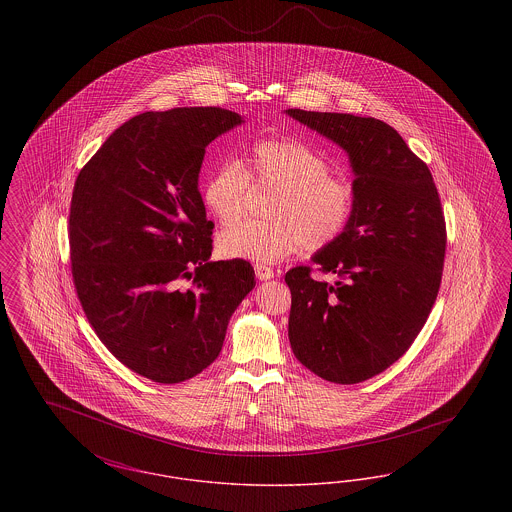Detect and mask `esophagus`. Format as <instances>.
I'll use <instances>...</instances> for the list:
<instances>
[{
	"instance_id": "1",
	"label": "esophagus",
	"mask_w": 512,
	"mask_h": 512,
	"mask_svg": "<svg viewBox=\"0 0 512 512\" xmlns=\"http://www.w3.org/2000/svg\"><path fill=\"white\" fill-rule=\"evenodd\" d=\"M255 276H257L259 280H270V278H274V270L267 267V265L257 263V265H255Z\"/></svg>"
}]
</instances>
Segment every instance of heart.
<instances>
[{
	"label": "heart",
	"mask_w": 512,
	"mask_h": 512,
	"mask_svg": "<svg viewBox=\"0 0 512 512\" xmlns=\"http://www.w3.org/2000/svg\"><path fill=\"white\" fill-rule=\"evenodd\" d=\"M274 189L267 221H248L220 232L219 251L230 259L276 263L299 249L320 251L347 232L357 186L332 171L330 159L297 138H270L251 147L245 169L224 161L203 184L201 197L209 213L229 226L240 219L250 186Z\"/></svg>",
	"instance_id": "obj_1"
}]
</instances>
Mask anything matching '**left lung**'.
<instances>
[{"label": "left lung", "instance_id": "1", "mask_svg": "<svg viewBox=\"0 0 512 512\" xmlns=\"http://www.w3.org/2000/svg\"><path fill=\"white\" fill-rule=\"evenodd\" d=\"M349 153L355 215L313 267L286 272L288 334L303 366L334 384L384 372L413 345L436 303L447 230L428 165L390 124L347 113L286 111Z\"/></svg>", "mask_w": 512, "mask_h": 512}]
</instances>
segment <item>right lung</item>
I'll list each match as a JSON object with an SVG mask.
<instances>
[{
    "instance_id": "right-lung-1",
    "label": "right lung",
    "mask_w": 512,
    "mask_h": 512,
    "mask_svg": "<svg viewBox=\"0 0 512 512\" xmlns=\"http://www.w3.org/2000/svg\"><path fill=\"white\" fill-rule=\"evenodd\" d=\"M240 122L220 107L147 111L119 126L74 182L80 305L122 365L159 384L211 365L255 288L249 261H209L215 224L197 190L205 147Z\"/></svg>"
}]
</instances>
